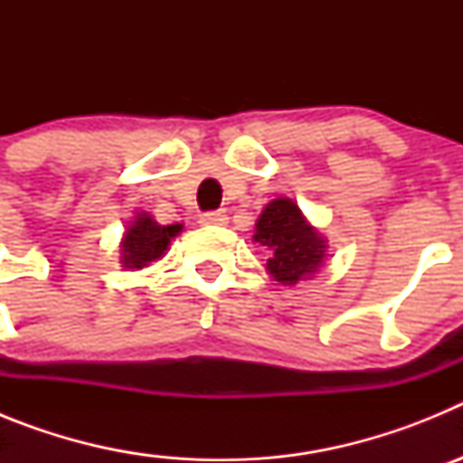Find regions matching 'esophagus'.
Returning <instances> with one entry per match:
<instances>
[{
	"instance_id": "esophagus-1",
	"label": "esophagus",
	"mask_w": 463,
	"mask_h": 463,
	"mask_svg": "<svg viewBox=\"0 0 463 463\" xmlns=\"http://www.w3.org/2000/svg\"><path fill=\"white\" fill-rule=\"evenodd\" d=\"M202 222L211 224V227H224V224L229 222V218L224 211H213V213H206V215H203Z\"/></svg>"
}]
</instances>
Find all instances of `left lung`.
<instances>
[{
    "instance_id": "1",
    "label": "left lung",
    "mask_w": 463,
    "mask_h": 463,
    "mask_svg": "<svg viewBox=\"0 0 463 463\" xmlns=\"http://www.w3.org/2000/svg\"><path fill=\"white\" fill-rule=\"evenodd\" d=\"M252 241L267 248V273L285 288L310 280L325 267L329 248L320 229L313 227L288 196H278L267 203L255 222Z\"/></svg>"
}]
</instances>
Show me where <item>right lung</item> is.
<instances>
[{"instance_id":"obj_1","label":"right lung","mask_w":463,"mask_h":463,"mask_svg":"<svg viewBox=\"0 0 463 463\" xmlns=\"http://www.w3.org/2000/svg\"><path fill=\"white\" fill-rule=\"evenodd\" d=\"M183 232V224H159L150 213L141 211L127 224L120 241V264L129 271L148 267L165 257L171 241Z\"/></svg>"}]
</instances>
